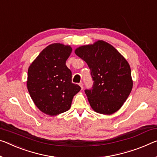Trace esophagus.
Here are the masks:
<instances>
[{"label": "esophagus", "instance_id": "34e87169", "mask_svg": "<svg viewBox=\"0 0 157 157\" xmlns=\"http://www.w3.org/2000/svg\"><path fill=\"white\" fill-rule=\"evenodd\" d=\"M79 85L80 86V87H81V89H83V84H82V82H80L79 84Z\"/></svg>", "mask_w": 157, "mask_h": 157}]
</instances>
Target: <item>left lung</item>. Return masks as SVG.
I'll return each mask as SVG.
<instances>
[{"label": "left lung", "instance_id": "1", "mask_svg": "<svg viewBox=\"0 0 157 157\" xmlns=\"http://www.w3.org/2000/svg\"><path fill=\"white\" fill-rule=\"evenodd\" d=\"M75 53L87 63L94 81L86 89L89 104L96 113L111 114L119 110L133 87L131 68L119 52L103 40L79 47Z\"/></svg>", "mask_w": 157, "mask_h": 157}]
</instances>
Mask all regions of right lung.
Here are the masks:
<instances>
[{
  "label": "right lung",
  "mask_w": 157,
  "mask_h": 157,
  "mask_svg": "<svg viewBox=\"0 0 157 157\" xmlns=\"http://www.w3.org/2000/svg\"><path fill=\"white\" fill-rule=\"evenodd\" d=\"M72 52L70 45L54 43L45 47L28 70L27 88L38 108L50 116L68 111L73 96L80 91L72 83V73L66 61Z\"/></svg>",
  "instance_id": "add662e5"
}]
</instances>
